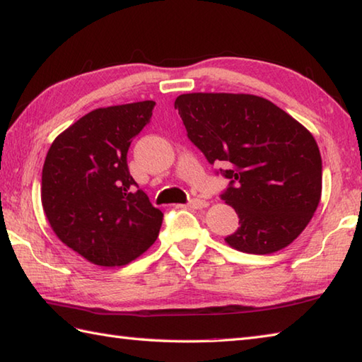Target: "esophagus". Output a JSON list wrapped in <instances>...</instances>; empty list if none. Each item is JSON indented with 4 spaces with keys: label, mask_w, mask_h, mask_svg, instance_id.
Returning a JSON list of instances; mask_svg holds the SVG:
<instances>
[{
    "label": "esophagus",
    "mask_w": 362,
    "mask_h": 362,
    "mask_svg": "<svg viewBox=\"0 0 362 362\" xmlns=\"http://www.w3.org/2000/svg\"><path fill=\"white\" fill-rule=\"evenodd\" d=\"M187 206H189V208H194V210H202V208H206V206H208V202L200 200V199H192V200L187 204Z\"/></svg>",
    "instance_id": "obj_1"
}]
</instances>
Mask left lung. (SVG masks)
Listing matches in <instances>:
<instances>
[{"label":"left lung","instance_id":"1","mask_svg":"<svg viewBox=\"0 0 362 362\" xmlns=\"http://www.w3.org/2000/svg\"><path fill=\"white\" fill-rule=\"evenodd\" d=\"M187 138L206 160L226 163L221 194L238 214L226 242L270 255L300 235L321 199L322 163L305 127L272 101L248 93H185L175 100Z\"/></svg>","mask_w":362,"mask_h":362}]
</instances>
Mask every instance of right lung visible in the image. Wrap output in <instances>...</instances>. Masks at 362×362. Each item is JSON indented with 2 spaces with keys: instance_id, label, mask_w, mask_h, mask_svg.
Returning <instances> with one entry per match:
<instances>
[{
  "instance_id": "right-lung-1",
  "label": "right lung",
  "mask_w": 362,
  "mask_h": 362,
  "mask_svg": "<svg viewBox=\"0 0 362 362\" xmlns=\"http://www.w3.org/2000/svg\"><path fill=\"white\" fill-rule=\"evenodd\" d=\"M156 101L93 110L60 133L44 160L41 200L68 248L101 267L135 261L156 242L163 213L133 180L127 152Z\"/></svg>"
}]
</instances>
